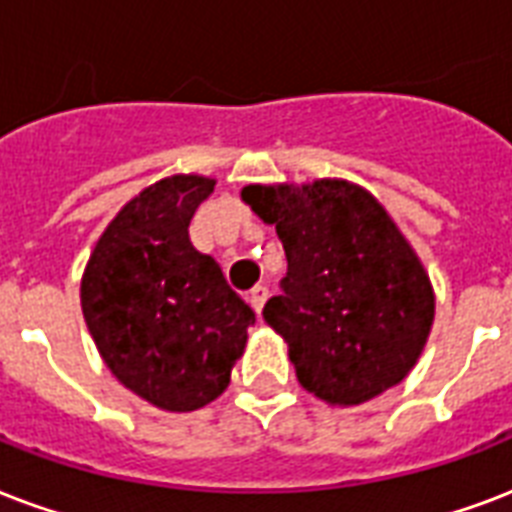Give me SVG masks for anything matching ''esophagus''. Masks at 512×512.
<instances>
[{
    "instance_id": "esophagus-1",
    "label": "esophagus",
    "mask_w": 512,
    "mask_h": 512,
    "mask_svg": "<svg viewBox=\"0 0 512 512\" xmlns=\"http://www.w3.org/2000/svg\"><path fill=\"white\" fill-rule=\"evenodd\" d=\"M265 300H268V287H265V284H257V287H252V290H249V306L255 308L257 314L263 311Z\"/></svg>"
}]
</instances>
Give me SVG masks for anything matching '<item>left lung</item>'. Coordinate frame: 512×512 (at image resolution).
I'll return each mask as SVG.
<instances>
[{
  "label": "left lung",
  "mask_w": 512,
  "mask_h": 512,
  "mask_svg": "<svg viewBox=\"0 0 512 512\" xmlns=\"http://www.w3.org/2000/svg\"><path fill=\"white\" fill-rule=\"evenodd\" d=\"M241 201L284 244L282 295L263 319L287 343L300 386L349 408L400 384L435 322V290L376 195L327 177L247 185Z\"/></svg>",
  "instance_id": "8db88e82"
}]
</instances>
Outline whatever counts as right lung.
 Instances as JSON below:
<instances>
[{"label": "right lung", "mask_w": 512, "mask_h": 512, "mask_svg": "<svg viewBox=\"0 0 512 512\" xmlns=\"http://www.w3.org/2000/svg\"><path fill=\"white\" fill-rule=\"evenodd\" d=\"M214 182L174 174L144 187L104 228L80 282L85 325L104 365L161 411H198L217 400L255 322L214 257L187 236Z\"/></svg>", "instance_id": "1"}]
</instances>
